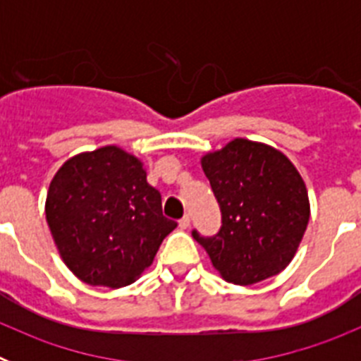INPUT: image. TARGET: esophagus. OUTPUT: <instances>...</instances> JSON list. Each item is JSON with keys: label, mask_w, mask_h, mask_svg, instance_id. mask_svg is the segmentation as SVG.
<instances>
[{"label": "esophagus", "mask_w": 361, "mask_h": 361, "mask_svg": "<svg viewBox=\"0 0 361 361\" xmlns=\"http://www.w3.org/2000/svg\"><path fill=\"white\" fill-rule=\"evenodd\" d=\"M178 228H180V229H188V228H190V216L184 215L183 219L178 220Z\"/></svg>", "instance_id": "1"}]
</instances>
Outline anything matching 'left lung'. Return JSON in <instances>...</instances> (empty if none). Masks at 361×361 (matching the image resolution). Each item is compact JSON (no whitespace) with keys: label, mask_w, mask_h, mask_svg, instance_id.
Segmentation results:
<instances>
[{"label":"left lung","mask_w":361,"mask_h":361,"mask_svg":"<svg viewBox=\"0 0 361 361\" xmlns=\"http://www.w3.org/2000/svg\"><path fill=\"white\" fill-rule=\"evenodd\" d=\"M222 226L213 237L193 231L220 276L251 286L279 275L298 250L309 222L304 178L282 152L233 139L200 159Z\"/></svg>","instance_id":"obj_1"}]
</instances>
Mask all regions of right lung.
<instances>
[{"label": "right lung", "mask_w": 361, "mask_h": 361, "mask_svg": "<svg viewBox=\"0 0 361 361\" xmlns=\"http://www.w3.org/2000/svg\"><path fill=\"white\" fill-rule=\"evenodd\" d=\"M44 213L66 267L111 289L135 282L177 228L162 215L142 162L119 146L68 159L50 183Z\"/></svg>", "instance_id": "add662e5"}]
</instances>
